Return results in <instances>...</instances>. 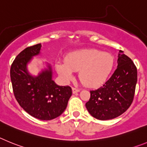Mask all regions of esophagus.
Segmentation results:
<instances>
[{"label":"esophagus","mask_w":147,"mask_h":147,"mask_svg":"<svg viewBox=\"0 0 147 147\" xmlns=\"http://www.w3.org/2000/svg\"><path fill=\"white\" fill-rule=\"evenodd\" d=\"M80 92V89L79 88H72V93L73 94H75L77 93V92Z\"/></svg>","instance_id":"esophagus-1"}]
</instances>
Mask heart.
Instances as JSON below:
<instances>
[{"instance_id": "1", "label": "heart", "mask_w": 147, "mask_h": 147, "mask_svg": "<svg viewBox=\"0 0 147 147\" xmlns=\"http://www.w3.org/2000/svg\"><path fill=\"white\" fill-rule=\"evenodd\" d=\"M114 67V58L109 53L97 49H84L67 55L65 62H57L55 69L66 81L79 71V78L84 85L97 87L105 83Z\"/></svg>"}]
</instances>
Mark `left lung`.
<instances>
[{"instance_id": "1", "label": "left lung", "mask_w": 147, "mask_h": 147, "mask_svg": "<svg viewBox=\"0 0 147 147\" xmlns=\"http://www.w3.org/2000/svg\"><path fill=\"white\" fill-rule=\"evenodd\" d=\"M137 83V68L133 61L119 51L118 66L102 86L90 91L86 103L89 113L100 120L114 119L131 105Z\"/></svg>"}]
</instances>
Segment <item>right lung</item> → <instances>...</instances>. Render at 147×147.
Returning a JSON list of instances; mask_svg holds the SVG:
<instances>
[{"instance_id": "obj_1", "label": "right lung", "mask_w": 147, "mask_h": 147, "mask_svg": "<svg viewBox=\"0 0 147 147\" xmlns=\"http://www.w3.org/2000/svg\"><path fill=\"white\" fill-rule=\"evenodd\" d=\"M41 44L28 47L20 53L10 69L13 92L19 105L28 114L41 120H51L62 114L72 95L69 86H58L52 80V68L32 76L27 64L33 56L39 55Z\"/></svg>"}]
</instances>
